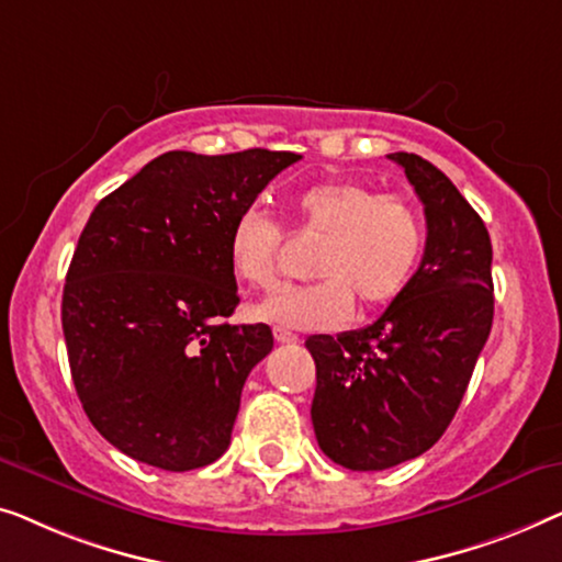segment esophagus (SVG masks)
I'll list each match as a JSON object with an SVG mask.
<instances>
[{
	"label": "esophagus",
	"instance_id": "1",
	"mask_svg": "<svg viewBox=\"0 0 562 562\" xmlns=\"http://www.w3.org/2000/svg\"><path fill=\"white\" fill-rule=\"evenodd\" d=\"M272 334H274V341H278V344H297L300 341V338L292 334V330L282 328V326H274Z\"/></svg>",
	"mask_w": 562,
	"mask_h": 562
}]
</instances>
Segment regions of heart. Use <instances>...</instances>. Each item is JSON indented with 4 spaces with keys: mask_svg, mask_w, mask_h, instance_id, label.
<instances>
[{
    "mask_svg": "<svg viewBox=\"0 0 562 562\" xmlns=\"http://www.w3.org/2000/svg\"><path fill=\"white\" fill-rule=\"evenodd\" d=\"M290 209L297 228L326 234L313 262L318 280L282 284L255 307L257 318L290 328H336L353 313V295L369 307L384 305L417 272L425 228L397 195L334 178L297 191ZM280 226L259 205H249L228 226V270L247 288H272L280 278Z\"/></svg>",
    "mask_w": 562,
    "mask_h": 562,
    "instance_id": "heart-1",
    "label": "heart"
}]
</instances>
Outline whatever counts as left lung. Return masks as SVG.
Here are the masks:
<instances>
[{
    "mask_svg": "<svg viewBox=\"0 0 562 562\" xmlns=\"http://www.w3.org/2000/svg\"><path fill=\"white\" fill-rule=\"evenodd\" d=\"M423 201L428 239L413 280L367 328L311 336L315 438L330 461L384 471L436 446L461 405L494 321L492 239L446 172L386 155Z\"/></svg>",
    "mask_w": 562,
    "mask_h": 562,
    "instance_id": "left-lung-1",
    "label": "left lung"
}]
</instances>
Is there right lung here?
<instances>
[{
  "label": "right lung",
  "instance_id": "add662e5",
  "mask_svg": "<svg viewBox=\"0 0 562 562\" xmlns=\"http://www.w3.org/2000/svg\"><path fill=\"white\" fill-rule=\"evenodd\" d=\"M295 153L172 149L101 199L63 288V336L93 428L134 461L201 469L232 442L249 371L272 351L239 305L228 226Z\"/></svg>",
  "mask_w": 562,
  "mask_h": 562
}]
</instances>
